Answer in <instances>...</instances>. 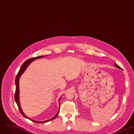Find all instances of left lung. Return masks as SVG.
Segmentation results:
<instances>
[{"label": "left lung", "instance_id": "obj_1", "mask_svg": "<svg viewBox=\"0 0 134 134\" xmlns=\"http://www.w3.org/2000/svg\"><path fill=\"white\" fill-rule=\"evenodd\" d=\"M115 65L116 67H117V68H120V69H121V67H120L119 66H118L117 64H115Z\"/></svg>", "mask_w": 134, "mask_h": 134}]
</instances>
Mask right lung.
I'll list each match as a JSON object with an SVG mask.
<instances>
[{
  "instance_id": "obj_1",
  "label": "right lung",
  "mask_w": 134,
  "mask_h": 134,
  "mask_svg": "<svg viewBox=\"0 0 134 134\" xmlns=\"http://www.w3.org/2000/svg\"><path fill=\"white\" fill-rule=\"evenodd\" d=\"M43 56H38V57H34V58H30L29 59H27V60H26L25 62L23 64V65L21 66V67L20 68V70L18 73V75L16 76V79H15V85H16V90H15V100L17 105L18 106V108L19 109V111L20 112V113L21 114L26 118H27L29 119H30V120H31L33 122H37V123H44V122H48L50 120H52L53 119H55L58 114L59 113V111H58V113H57V114L55 115V116H54L53 118L49 120H46V121H35V120H33L32 119H30L28 117H27L23 113V112L22 111V110L20 108V103H19V78L20 77V76L22 75V74L24 73V72L25 71V70H26L27 67L29 65L30 63L31 62L34 61V60H35V59H37V58H42L43 57ZM59 108H60V107H59Z\"/></svg>"
}]
</instances>
